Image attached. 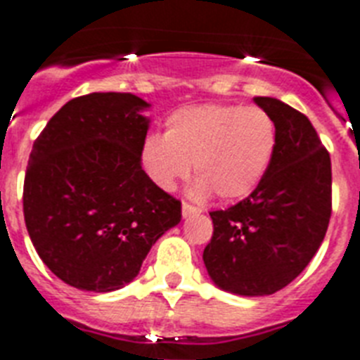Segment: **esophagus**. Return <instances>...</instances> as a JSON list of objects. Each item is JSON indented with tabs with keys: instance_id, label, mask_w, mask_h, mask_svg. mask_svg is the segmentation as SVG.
<instances>
[{
	"instance_id": "1",
	"label": "esophagus",
	"mask_w": 360,
	"mask_h": 360,
	"mask_svg": "<svg viewBox=\"0 0 360 360\" xmlns=\"http://www.w3.org/2000/svg\"><path fill=\"white\" fill-rule=\"evenodd\" d=\"M200 212V209L194 205H190V203H183V218H190V216H194Z\"/></svg>"
}]
</instances>
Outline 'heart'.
<instances>
[{
	"label": "heart",
	"instance_id": "1",
	"mask_svg": "<svg viewBox=\"0 0 360 360\" xmlns=\"http://www.w3.org/2000/svg\"><path fill=\"white\" fill-rule=\"evenodd\" d=\"M165 125V134H148L140 148L146 175L162 190L185 179L192 162L200 177L195 195L242 200L261 183L276 153V122L261 107H183Z\"/></svg>",
	"mask_w": 360,
	"mask_h": 360
}]
</instances>
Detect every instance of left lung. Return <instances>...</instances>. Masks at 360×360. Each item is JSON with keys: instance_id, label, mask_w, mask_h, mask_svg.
<instances>
[{"instance_id": "1", "label": "left lung", "mask_w": 360, "mask_h": 360, "mask_svg": "<svg viewBox=\"0 0 360 360\" xmlns=\"http://www.w3.org/2000/svg\"><path fill=\"white\" fill-rule=\"evenodd\" d=\"M276 122L270 168L246 200L212 210L203 251L210 279L238 296L285 288L311 262L331 218V157L305 114L276 98H255Z\"/></svg>"}]
</instances>
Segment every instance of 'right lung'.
Listing matches in <instances>:
<instances>
[{
  "instance_id": "obj_1",
  "label": "right lung",
  "mask_w": 360,
  "mask_h": 360,
  "mask_svg": "<svg viewBox=\"0 0 360 360\" xmlns=\"http://www.w3.org/2000/svg\"><path fill=\"white\" fill-rule=\"evenodd\" d=\"M150 103L127 92L70 99L34 140L23 216L34 250L66 285L112 292L139 276L181 221V201L142 170Z\"/></svg>"
}]
</instances>
